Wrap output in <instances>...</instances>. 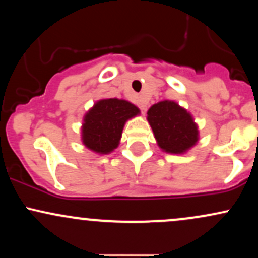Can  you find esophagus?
Here are the masks:
<instances>
[{"label": "esophagus", "mask_w": 258, "mask_h": 258, "mask_svg": "<svg viewBox=\"0 0 258 258\" xmlns=\"http://www.w3.org/2000/svg\"><path fill=\"white\" fill-rule=\"evenodd\" d=\"M137 105H138V108L142 110V112H146V110H147V100L144 99L143 97H138Z\"/></svg>", "instance_id": "esophagus-1"}]
</instances>
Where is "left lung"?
<instances>
[{"label": "left lung", "mask_w": 258, "mask_h": 258, "mask_svg": "<svg viewBox=\"0 0 258 258\" xmlns=\"http://www.w3.org/2000/svg\"><path fill=\"white\" fill-rule=\"evenodd\" d=\"M147 120L158 146L170 154H183L199 141V130L193 116L173 100H162L150 106Z\"/></svg>", "instance_id": "left-lung-1"}]
</instances>
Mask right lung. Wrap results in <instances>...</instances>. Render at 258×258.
I'll list each match as a JSON object with an SVG mask.
<instances>
[{
  "instance_id": "right-lung-1",
  "label": "right lung",
  "mask_w": 258,
  "mask_h": 258,
  "mask_svg": "<svg viewBox=\"0 0 258 258\" xmlns=\"http://www.w3.org/2000/svg\"><path fill=\"white\" fill-rule=\"evenodd\" d=\"M139 112L137 106L127 100H98L84 116L82 143L94 153H111L119 146L126 121L137 116Z\"/></svg>"
}]
</instances>
